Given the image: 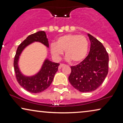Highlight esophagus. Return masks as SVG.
<instances>
[{"label":"esophagus","mask_w":123,"mask_h":123,"mask_svg":"<svg viewBox=\"0 0 123 123\" xmlns=\"http://www.w3.org/2000/svg\"><path fill=\"white\" fill-rule=\"evenodd\" d=\"M64 66H65V64H60L59 65V69H61L62 67Z\"/></svg>","instance_id":"esophagus-1"}]
</instances>
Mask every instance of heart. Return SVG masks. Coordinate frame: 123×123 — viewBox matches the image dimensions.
Listing matches in <instances>:
<instances>
[{"instance_id":"heart-1","label":"heart","mask_w":123,"mask_h":123,"mask_svg":"<svg viewBox=\"0 0 123 123\" xmlns=\"http://www.w3.org/2000/svg\"><path fill=\"white\" fill-rule=\"evenodd\" d=\"M88 41L83 35L67 34L57 38L56 43L50 44V51L57 60L60 59L65 51L66 59L77 63L86 58L88 53Z\"/></svg>"}]
</instances>
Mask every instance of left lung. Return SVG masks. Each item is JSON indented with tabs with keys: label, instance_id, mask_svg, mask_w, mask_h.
Here are the masks:
<instances>
[{
	"label": "left lung",
	"instance_id": "left-lung-1",
	"mask_svg": "<svg viewBox=\"0 0 123 123\" xmlns=\"http://www.w3.org/2000/svg\"><path fill=\"white\" fill-rule=\"evenodd\" d=\"M90 51L86 58L75 66H72L68 80L74 88L82 92L93 91L98 88L108 73L109 55L105 47L91 35Z\"/></svg>",
	"mask_w": 123,
	"mask_h": 123
}]
</instances>
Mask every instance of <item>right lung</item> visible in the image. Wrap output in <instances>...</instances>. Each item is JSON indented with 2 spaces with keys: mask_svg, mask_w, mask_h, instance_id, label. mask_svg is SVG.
<instances>
[{
  "mask_svg": "<svg viewBox=\"0 0 123 123\" xmlns=\"http://www.w3.org/2000/svg\"><path fill=\"white\" fill-rule=\"evenodd\" d=\"M34 42H39L49 48V41L45 32L38 31L28 36L18 47L14 60V68L18 83L27 91L31 93H40L50 86L55 73L58 70L59 64L52 62L46 59L41 69L36 74L31 76L23 74L18 66L19 56L23 50Z\"/></svg>",
  "mask_w": 123,
  "mask_h": 123,
  "instance_id": "obj_1",
  "label": "right lung"
}]
</instances>
